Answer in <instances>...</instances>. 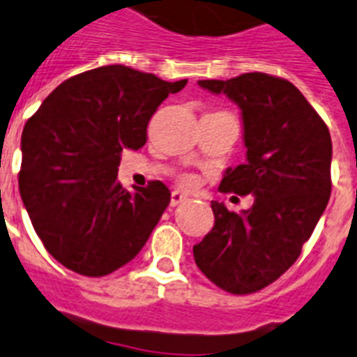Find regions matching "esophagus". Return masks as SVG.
<instances>
[{
    "mask_svg": "<svg viewBox=\"0 0 357 357\" xmlns=\"http://www.w3.org/2000/svg\"><path fill=\"white\" fill-rule=\"evenodd\" d=\"M184 200H188V197H185L184 193H182V191H176V190L173 191V193H172V206L182 204Z\"/></svg>",
    "mask_w": 357,
    "mask_h": 357,
    "instance_id": "obj_1",
    "label": "esophagus"
}]
</instances>
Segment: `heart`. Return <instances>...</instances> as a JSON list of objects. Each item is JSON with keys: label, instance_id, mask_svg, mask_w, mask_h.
<instances>
[{"label": "heart", "instance_id": "heart-1", "mask_svg": "<svg viewBox=\"0 0 357 357\" xmlns=\"http://www.w3.org/2000/svg\"><path fill=\"white\" fill-rule=\"evenodd\" d=\"M185 184H190V181H185Z\"/></svg>", "mask_w": 357, "mask_h": 357}]
</instances>
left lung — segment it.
I'll use <instances>...</instances> for the list:
<instances>
[{"mask_svg": "<svg viewBox=\"0 0 357 357\" xmlns=\"http://www.w3.org/2000/svg\"><path fill=\"white\" fill-rule=\"evenodd\" d=\"M199 85L241 109L246 162L226 169L219 190L253 195V204L235 213L211 200L215 225L193 257L219 288L253 294L296 263L328 204L331 132L288 79L246 73Z\"/></svg>", "mask_w": 357, "mask_h": 357, "instance_id": "1", "label": "left lung"}]
</instances>
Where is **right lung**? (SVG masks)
<instances>
[{
    "label": "right lung",
    "mask_w": 357,
    "mask_h": 357,
    "mask_svg": "<svg viewBox=\"0 0 357 357\" xmlns=\"http://www.w3.org/2000/svg\"><path fill=\"white\" fill-rule=\"evenodd\" d=\"M185 84L126 66L98 67L58 85L26 120L20 193L58 263L102 278L144 248L172 193L158 181L122 188L120 155L146 144L153 113Z\"/></svg>",
    "instance_id": "right-lung-1"
}]
</instances>
